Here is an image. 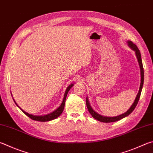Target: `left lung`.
<instances>
[{
	"instance_id": "8db88e82",
	"label": "left lung",
	"mask_w": 153,
	"mask_h": 153,
	"mask_svg": "<svg viewBox=\"0 0 153 153\" xmlns=\"http://www.w3.org/2000/svg\"><path fill=\"white\" fill-rule=\"evenodd\" d=\"M127 43H128V45L130 48H131L133 50V51H135V53H136V55H137V58L138 59V63H139V66H140V76H141L139 91H138V93L137 94V97H136L134 103L132 104V105H131V107L129 108V110H128L127 112L123 114L119 115V116H114V117H108V116H104L99 114L96 112L95 111H94L92 109V108L91 107V105L90 104V102H89V101H88V98H86V105H87V108H88V110L89 111V112L90 113V114L92 116V117L94 118H95L96 120H98L100 122H102V123H113V122H116L118 120H121V119H123V118L126 117V116H128L130 114L132 113V111L134 110V108H136V106H137V105L138 104V100H139L140 94H141V91H142L143 86V84H144V69H143V63H142V59H141L140 52L139 51V49H138L137 46L130 41H128Z\"/></svg>"
}]
</instances>
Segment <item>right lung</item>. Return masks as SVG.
Instances as JSON below:
<instances>
[{
    "instance_id": "1",
    "label": "right lung",
    "mask_w": 153,
    "mask_h": 153,
    "mask_svg": "<svg viewBox=\"0 0 153 153\" xmlns=\"http://www.w3.org/2000/svg\"><path fill=\"white\" fill-rule=\"evenodd\" d=\"M74 85L73 84H71L69 85L68 88L66 89L65 90V92L64 94V97H63V102L62 104H61L60 106L57 108V110H55L53 112L49 114H47V115H44V116H35V115H33V114H30L27 113L26 112H25L23 110H22L21 108L19 106L17 105V104L16 103V102L14 100L15 102V103L16 104V105H17V106L20 108V109L23 111V112L25 114H26L28 117H29L30 118H31L32 120H37V121H39V122H48V121H50V120H54V119L57 118V117H59V116L62 114V113L63 112V109H64V106H65V100H66V97H67V94L68 93L69 90H70L72 86Z\"/></svg>"
}]
</instances>
